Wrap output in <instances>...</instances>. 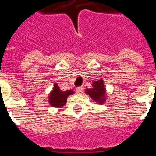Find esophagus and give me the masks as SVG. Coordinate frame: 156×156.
Returning <instances> with one entry per match:
<instances>
[{
	"label": "esophagus",
	"mask_w": 156,
	"mask_h": 156,
	"mask_svg": "<svg viewBox=\"0 0 156 156\" xmlns=\"http://www.w3.org/2000/svg\"><path fill=\"white\" fill-rule=\"evenodd\" d=\"M83 87H77L76 89V92H77V94H81L83 92Z\"/></svg>",
	"instance_id": "1"
}]
</instances>
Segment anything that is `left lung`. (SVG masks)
Returning a JSON list of instances; mask_svg holds the SVG:
<instances>
[{
    "label": "left lung",
    "instance_id": "left-lung-1",
    "mask_svg": "<svg viewBox=\"0 0 156 156\" xmlns=\"http://www.w3.org/2000/svg\"><path fill=\"white\" fill-rule=\"evenodd\" d=\"M86 92L94 101L102 104L105 101V88L104 81L102 79L93 81L92 83V88L86 89Z\"/></svg>",
    "mask_w": 156,
    "mask_h": 156
}]
</instances>
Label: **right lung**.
Wrapping results in <instances>:
<instances>
[{"label": "right lung", "instance_id": "add662e5", "mask_svg": "<svg viewBox=\"0 0 156 156\" xmlns=\"http://www.w3.org/2000/svg\"><path fill=\"white\" fill-rule=\"evenodd\" d=\"M73 93L74 92L73 90H67L66 91H62L61 90L58 85L57 83H55L53 90L48 97L50 105L53 107L61 108L66 103L68 96L73 94Z\"/></svg>", "mask_w": 156, "mask_h": 156}]
</instances>
